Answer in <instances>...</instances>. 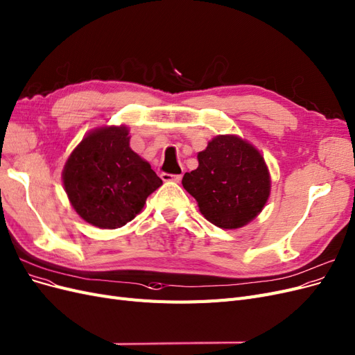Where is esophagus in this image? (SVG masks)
Here are the masks:
<instances>
[{"instance_id": "obj_1", "label": "esophagus", "mask_w": 355, "mask_h": 355, "mask_svg": "<svg viewBox=\"0 0 355 355\" xmlns=\"http://www.w3.org/2000/svg\"><path fill=\"white\" fill-rule=\"evenodd\" d=\"M162 179L164 182H180L182 175H172V173H162Z\"/></svg>"}]
</instances>
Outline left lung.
Masks as SVG:
<instances>
[{"label": "left lung", "mask_w": 355, "mask_h": 355, "mask_svg": "<svg viewBox=\"0 0 355 355\" xmlns=\"http://www.w3.org/2000/svg\"><path fill=\"white\" fill-rule=\"evenodd\" d=\"M198 168L182 185L213 225L236 229L259 214L270 193V176L260 153L238 137H217L198 154Z\"/></svg>", "instance_id": "left-lung-1"}]
</instances>
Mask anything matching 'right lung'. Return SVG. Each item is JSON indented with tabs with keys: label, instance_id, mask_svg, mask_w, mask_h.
<instances>
[{
	"label": "right lung",
	"instance_id": "1",
	"mask_svg": "<svg viewBox=\"0 0 355 355\" xmlns=\"http://www.w3.org/2000/svg\"><path fill=\"white\" fill-rule=\"evenodd\" d=\"M126 128L92 132L71 153L63 180L67 197L88 223L116 229L135 217L163 180L129 146Z\"/></svg>",
	"mask_w": 355,
	"mask_h": 355
}]
</instances>
